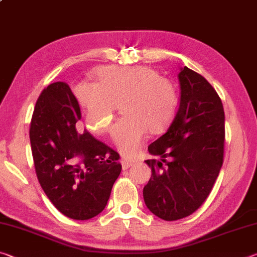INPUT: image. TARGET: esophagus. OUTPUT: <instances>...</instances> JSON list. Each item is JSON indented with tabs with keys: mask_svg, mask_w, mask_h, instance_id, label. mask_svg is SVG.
<instances>
[{
	"mask_svg": "<svg viewBox=\"0 0 257 257\" xmlns=\"http://www.w3.org/2000/svg\"><path fill=\"white\" fill-rule=\"evenodd\" d=\"M121 164H122V168L123 169H128V168L132 167L134 163L130 162V161H127L125 159H122V160H121Z\"/></svg>",
	"mask_w": 257,
	"mask_h": 257,
	"instance_id": "obj_1",
	"label": "esophagus"
}]
</instances>
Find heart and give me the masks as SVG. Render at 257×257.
<instances>
[{"label":"heart","mask_w":257,"mask_h":257,"mask_svg":"<svg viewBox=\"0 0 257 257\" xmlns=\"http://www.w3.org/2000/svg\"><path fill=\"white\" fill-rule=\"evenodd\" d=\"M95 76L96 82H85L76 89L86 123L95 134L105 133L119 105L123 116L113 127L112 138L125 158H134L149 133H162L175 118L176 86L143 66L103 67Z\"/></svg>","instance_id":"obj_1"}]
</instances>
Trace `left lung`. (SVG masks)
I'll list each match as a JSON object with an SVG mask.
<instances>
[{
    "mask_svg": "<svg viewBox=\"0 0 257 257\" xmlns=\"http://www.w3.org/2000/svg\"><path fill=\"white\" fill-rule=\"evenodd\" d=\"M180 105L168 132L149 146L161 161L147 160L151 179L143 196L149 210L165 221L193 214L205 202L223 163L224 110L205 78L181 68ZM166 167H163V163Z\"/></svg>",
    "mask_w": 257,
    "mask_h": 257,
    "instance_id": "left-lung-1",
    "label": "left lung"
}]
</instances>
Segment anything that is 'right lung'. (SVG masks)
Masks as SVG:
<instances>
[{
	"label": "right lung",
	"mask_w": 257,
	"mask_h": 257,
	"mask_svg": "<svg viewBox=\"0 0 257 257\" xmlns=\"http://www.w3.org/2000/svg\"><path fill=\"white\" fill-rule=\"evenodd\" d=\"M81 113L63 81L43 89L29 129L35 171L52 204L73 220H88L106 206L121 172L119 154L88 132L78 135ZM76 158L80 162L74 163Z\"/></svg>",
	"instance_id": "right-lung-1"
}]
</instances>
